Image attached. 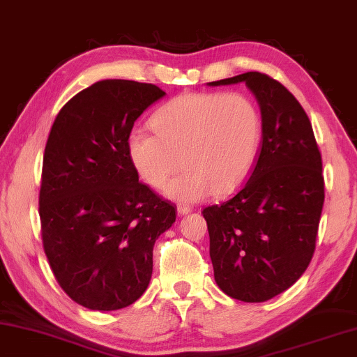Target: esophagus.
I'll list each match as a JSON object with an SVG mask.
<instances>
[{
  "label": "esophagus",
  "instance_id": "esophagus-1",
  "mask_svg": "<svg viewBox=\"0 0 357 357\" xmlns=\"http://www.w3.org/2000/svg\"><path fill=\"white\" fill-rule=\"evenodd\" d=\"M190 211H192L191 205H186V204H178L177 205V213L178 215H188Z\"/></svg>",
  "mask_w": 357,
  "mask_h": 357
}]
</instances>
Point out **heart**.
Masks as SVG:
<instances>
[{"instance_id":"1","label":"heart","mask_w":357,"mask_h":357,"mask_svg":"<svg viewBox=\"0 0 357 357\" xmlns=\"http://www.w3.org/2000/svg\"><path fill=\"white\" fill-rule=\"evenodd\" d=\"M153 133L131 131V166L152 188L167 185L175 201H199L210 192L224 196L248 178L261 142V114L241 92H183L155 112Z\"/></svg>"}]
</instances>
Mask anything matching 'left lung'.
I'll list each match as a JSON object with an SVG mask.
<instances>
[{"mask_svg": "<svg viewBox=\"0 0 357 357\" xmlns=\"http://www.w3.org/2000/svg\"><path fill=\"white\" fill-rule=\"evenodd\" d=\"M245 81L261 111V144L248 182L234 197L202 210L220 289L264 303L296 282L315 252L323 202L321 153L295 96L266 73L246 72L211 86Z\"/></svg>", "mask_w": 357, "mask_h": 357, "instance_id": "obj_1", "label": "left lung"}]
</instances>
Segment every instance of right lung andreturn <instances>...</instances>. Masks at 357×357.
<instances>
[{
	"mask_svg": "<svg viewBox=\"0 0 357 357\" xmlns=\"http://www.w3.org/2000/svg\"><path fill=\"white\" fill-rule=\"evenodd\" d=\"M158 86L103 79L62 106L43 153L39 215L43 251L61 289L91 310H117L142 296L153 245L175 207L139 182L128 136L165 96Z\"/></svg>",
	"mask_w": 357,
	"mask_h": 357,
	"instance_id": "1",
	"label": "right lung"
}]
</instances>
